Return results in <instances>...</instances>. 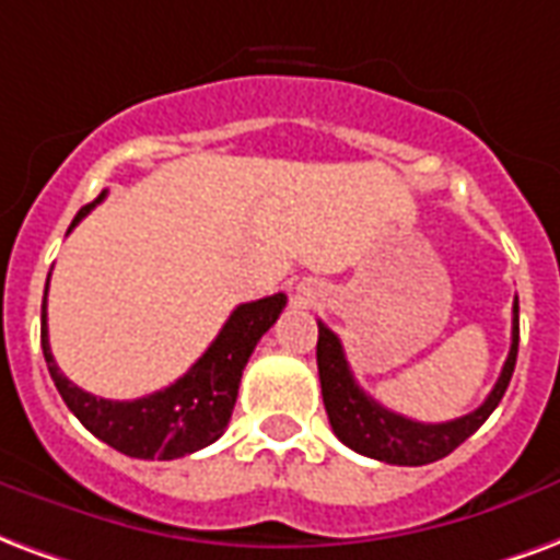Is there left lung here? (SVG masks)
<instances>
[{
  "label": "left lung",
  "instance_id": "left-lung-1",
  "mask_svg": "<svg viewBox=\"0 0 560 560\" xmlns=\"http://www.w3.org/2000/svg\"><path fill=\"white\" fill-rule=\"evenodd\" d=\"M516 350H520V300H513L511 353L487 400L469 416L442 421V424H424V421L397 416L383 404H376L371 395H364V388H359L347 364L338 335L326 323H317V371H320L323 407H326L335 436L355 454L392 463V466H428V463L448 457L451 451L463 445L492 416V409L499 407L511 383Z\"/></svg>",
  "mask_w": 560,
  "mask_h": 560
}]
</instances>
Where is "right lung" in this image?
<instances>
[{
	"label": "right lung",
	"instance_id": "add662e5",
	"mask_svg": "<svg viewBox=\"0 0 560 560\" xmlns=\"http://www.w3.org/2000/svg\"><path fill=\"white\" fill-rule=\"evenodd\" d=\"M103 196L106 192H101L94 205H101ZM94 205L82 207L70 228H77L82 217H89ZM284 302H288L284 293H272L264 300L237 305L222 326V332L217 335V341L207 347L205 355L177 383L139 400L94 397L61 374L49 350L47 296L40 305V347H44L49 376L59 388L61 400L94 436L127 457L175 459L207 448L225 433L234 404H237L243 368L252 350L258 347L260 335L279 320Z\"/></svg>",
	"mask_w": 560,
	"mask_h": 560
}]
</instances>
